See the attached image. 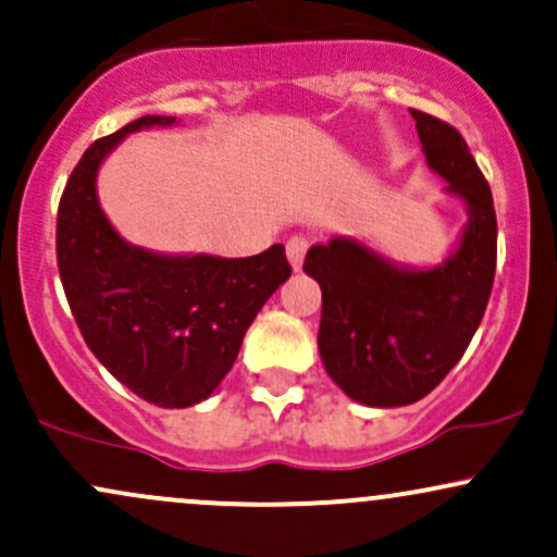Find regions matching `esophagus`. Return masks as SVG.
<instances>
[{"label":"esophagus","mask_w":557,"mask_h":557,"mask_svg":"<svg viewBox=\"0 0 557 557\" xmlns=\"http://www.w3.org/2000/svg\"><path fill=\"white\" fill-rule=\"evenodd\" d=\"M306 248H309V240L300 238V235H293L290 240H287L285 251H287V261H290L293 270H300L304 267V257H306Z\"/></svg>","instance_id":"obj_1"}]
</instances>
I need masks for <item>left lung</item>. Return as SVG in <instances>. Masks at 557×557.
Here are the masks:
<instances>
[{
    "label": "left lung",
    "instance_id": "obj_1",
    "mask_svg": "<svg viewBox=\"0 0 557 557\" xmlns=\"http://www.w3.org/2000/svg\"><path fill=\"white\" fill-rule=\"evenodd\" d=\"M426 168L466 209V225L440 264H403L359 238L306 253L322 287L319 356L350 400L398 408L430 395L461 361L482 322L497 259L492 190L456 127L411 110Z\"/></svg>",
    "mask_w": 557,
    "mask_h": 557
}]
</instances>
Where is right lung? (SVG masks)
Listing matches in <instances>:
<instances>
[{
    "label": "right lung",
    "instance_id": "1",
    "mask_svg": "<svg viewBox=\"0 0 557 557\" xmlns=\"http://www.w3.org/2000/svg\"><path fill=\"white\" fill-rule=\"evenodd\" d=\"M146 114L94 140L65 185L57 264L83 341L114 380L162 408L207 400L233 369L261 306L290 277L283 243L246 259L133 246L96 194L104 159L131 133L170 127Z\"/></svg>",
    "mask_w": 557,
    "mask_h": 557
}]
</instances>
